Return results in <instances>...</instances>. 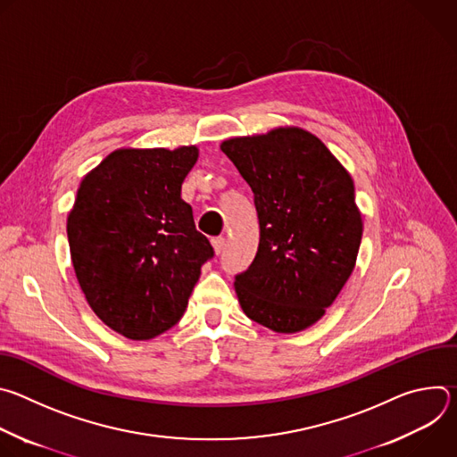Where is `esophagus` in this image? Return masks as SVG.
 <instances>
[{
    "instance_id": "1",
    "label": "esophagus",
    "mask_w": 457,
    "mask_h": 457,
    "mask_svg": "<svg viewBox=\"0 0 457 457\" xmlns=\"http://www.w3.org/2000/svg\"><path fill=\"white\" fill-rule=\"evenodd\" d=\"M212 244H213L215 253L220 254L222 249H224V245H226V238H224V237H213V238H212Z\"/></svg>"
}]
</instances>
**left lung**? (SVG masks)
I'll use <instances>...</instances> for the list:
<instances>
[{"label": "left lung", "mask_w": 457, "mask_h": 457, "mask_svg": "<svg viewBox=\"0 0 457 457\" xmlns=\"http://www.w3.org/2000/svg\"><path fill=\"white\" fill-rule=\"evenodd\" d=\"M220 150L251 186L260 226L254 260L235 275L240 307L277 333L302 331L354 270L363 224L353 179L300 128L235 137Z\"/></svg>", "instance_id": "8db88e82"}]
</instances>
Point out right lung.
<instances>
[{
  "mask_svg": "<svg viewBox=\"0 0 457 457\" xmlns=\"http://www.w3.org/2000/svg\"><path fill=\"white\" fill-rule=\"evenodd\" d=\"M199 150H115L81 182L67 235L94 312L129 340H150L182 318L213 258L180 186Z\"/></svg>",
  "mask_w": 457,
  "mask_h": 457,
  "instance_id": "right-lung-1",
  "label": "right lung"
}]
</instances>
